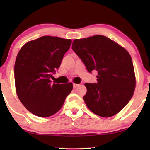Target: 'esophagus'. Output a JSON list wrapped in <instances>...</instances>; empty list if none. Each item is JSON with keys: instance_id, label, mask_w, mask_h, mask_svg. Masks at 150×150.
<instances>
[{"instance_id": "esophagus-1", "label": "esophagus", "mask_w": 150, "mask_h": 150, "mask_svg": "<svg viewBox=\"0 0 150 150\" xmlns=\"http://www.w3.org/2000/svg\"><path fill=\"white\" fill-rule=\"evenodd\" d=\"M79 86V85H78V84H73V87L74 89H76V88L78 87Z\"/></svg>"}]
</instances>
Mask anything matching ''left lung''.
Returning <instances> with one entry per match:
<instances>
[{"label":"left lung","mask_w":150,"mask_h":150,"mask_svg":"<svg viewBox=\"0 0 150 150\" xmlns=\"http://www.w3.org/2000/svg\"><path fill=\"white\" fill-rule=\"evenodd\" d=\"M71 48L89 73L98 71L97 83L85 84L83 99L89 109L102 117L118 113L132 98L136 85L128 51L100 35L75 40Z\"/></svg>","instance_id":"8db88e82"}]
</instances>
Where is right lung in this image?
<instances>
[{"instance_id":"obj_1","label":"right lung","mask_w":150,"mask_h":150,"mask_svg":"<svg viewBox=\"0 0 150 150\" xmlns=\"http://www.w3.org/2000/svg\"><path fill=\"white\" fill-rule=\"evenodd\" d=\"M71 44V40L43 36L27 42L18 52L14 66L16 93L35 115L46 117L56 113L72 90V83L50 81Z\"/></svg>"}]
</instances>
